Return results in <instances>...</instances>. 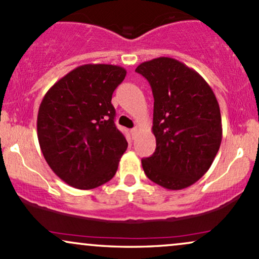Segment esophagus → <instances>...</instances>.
I'll return each mask as SVG.
<instances>
[{
  "label": "esophagus",
  "mask_w": 259,
  "mask_h": 259,
  "mask_svg": "<svg viewBox=\"0 0 259 259\" xmlns=\"http://www.w3.org/2000/svg\"><path fill=\"white\" fill-rule=\"evenodd\" d=\"M138 133H139V129H138V127H134V129L130 130V134H132L133 139H135V138H136V135H138Z\"/></svg>",
  "instance_id": "esophagus-1"
}]
</instances>
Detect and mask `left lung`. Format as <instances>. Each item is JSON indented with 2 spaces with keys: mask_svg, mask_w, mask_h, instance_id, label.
Returning a JSON list of instances; mask_svg holds the SVG:
<instances>
[{
  "mask_svg": "<svg viewBox=\"0 0 259 259\" xmlns=\"http://www.w3.org/2000/svg\"><path fill=\"white\" fill-rule=\"evenodd\" d=\"M135 72L153 94L156 151L141 160L150 180L168 190L191 186L207 173L222 142V117L210 86L174 58L144 62Z\"/></svg>",
  "mask_w": 259,
  "mask_h": 259,
  "instance_id": "8db88e82",
  "label": "left lung"
}]
</instances>
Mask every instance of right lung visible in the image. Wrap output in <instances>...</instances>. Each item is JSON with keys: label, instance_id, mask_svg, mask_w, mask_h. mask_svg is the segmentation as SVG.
Wrapping results in <instances>:
<instances>
[{"label": "right lung", "instance_id": "add662e5", "mask_svg": "<svg viewBox=\"0 0 259 259\" xmlns=\"http://www.w3.org/2000/svg\"><path fill=\"white\" fill-rule=\"evenodd\" d=\"M125 75L119 65H80L41 101L38 144L53 173L68 185L95 189L117 173L127 142L114 124L112 95Z\"/></svg>", "mask_w": 259, "mask_h": 259}]
</instances>
